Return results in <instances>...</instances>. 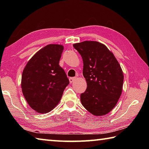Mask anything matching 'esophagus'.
Segmentation results:
<instances>
[{"label":"esophagus","mask_w":149,"mask_h":149,"mask_svg":"<svg viewBox=\"0 0 149 149\" xmlns=\"http://www.w3.org/2000/svg\"><path fill=\"white\" fill-rule=\"evenodd\" d=\"M75 79H76V78L75 77H70L69 79V81H70V82L72 84V83L74 82Z\"/></svg>","instance_id":"esophagus-1"}]
</instances>
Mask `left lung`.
<instances>
[{
	"label": "left lung",
	"mask_w": 149,
	"mask_h": 149,
	"mask_svg": "<svg viewBox=\"0 0 149 149\" xmlns=\"http://www.w3.org/2000/svg\"><path fill=\"white\" fill-rule=\"evenodd\" d=\"M73 46L82 57L87 89L80 95L82 105L95 116L108 114L122 91L123 74L114 54L104 45L85 41Z\"/></svg>",
	"instance_id": "obj_1"
}]
</instances>
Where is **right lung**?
<instances>
[{
    "label": "right lung",
    "mask_w": 149,
    "mask_h": 149,
    "mask_svg": "<svg viewBox=\"0 0 149 149\" xmlns=\"http://www.w3.org/2000/svg\"><path fill=\"white\" fill-rule=\"evenodd\" d=\"M63 50L61 45L50 44L42 48L29 60L22 73V93L37 112L45 114L53 109L69 84L59 65Z\"/></svg>",
    "instance_id": "add662e5"
}]
</instances>
